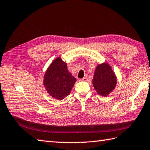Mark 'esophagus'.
<instances>
[{
  "mask_svg": "<svg viewBox=\"0 0 150 150\" xmlns=\"http://www.w3.org/2000/svg\"><path fill=\"white\" fill-rule=\"evenodd\" d=\"M79 81H80L86 82V81H88V76H85V77H83V78H82V79H80Z\"/></svg>",
  "mask_w": 150,
  "mask_h": 150,
  "instance_id": "esophagus-1",
  "label": "esophagus"
}]
</instances>
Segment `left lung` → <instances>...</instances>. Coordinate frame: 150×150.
Masks as SVG:
<instances>
[{"mask_svg":"<svg viewBox=\"0 0 150 150\" xmlns=\"http://www.w3.org/2000/svg\"><path fill=\"white\" fill-rule=\"evenodd\" d=\"M117 79L110 66L104 63L97 66L93 79L94 88L98 95L107 96L116 88Z\"/></svg>","mask_w":150,"mask_h":150,"instance_id":"1","label":"left lung"}]
</instances>
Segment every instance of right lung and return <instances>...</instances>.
Wrapping results in <instances>:
<instances>
[{"label": "right lung", "instance_id": "1", "mask_svg": "<svg viewBox=\"0 0 150 150\" xmlns=\"http://www.w3.org/2000/svg\"><path fill=\"white\" fill-rule=\"evenodd\" d=\"M76 82L67 69V63L57 57L52 62L44 75L43 85L49 95L59 100L69 95Z\"/></svg>", "mask_w": 150, "mask_h": 150}]
</instances>
